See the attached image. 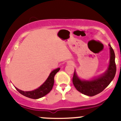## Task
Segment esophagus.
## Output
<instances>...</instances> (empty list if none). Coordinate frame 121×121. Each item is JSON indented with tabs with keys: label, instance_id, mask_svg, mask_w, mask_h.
I'll use <instances>...</instances> for the list:
<instances>
[{
	"label": "esophagus",
	"instance_id": "obj_1",
	"mask_svg": "<svg viewBox=\"0 0 121 121\" xmlns=\"http://www.w3.org/2000/svg\"><path fill=\"white\" fill-rule=\"evenodd\" d=\"M67 64H69V65H73V63L72 61H68L67 62Z\"/></svg>",
	"mask_w": 121,
	"mask_h": 121
}]
</instances>
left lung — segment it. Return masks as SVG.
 Returning <instances> with one entry per match:
<instances>
[{
	"label": "left lung",
	"instance_id": "8db88e82",
	"mask_svg": "<svg viewBox=\"0 0 121 121\" xmlns=\"http://www.w3.org/2000/svg\"><path fill=\"white\" fill-rule=\"evenodd\" d=\"M110 60L108 69L104 74L98 77L94 78L91 80H81L74 71L73 78V82L77 91L86 95L92 97L102 92L114 78L116 74L115 53L110 44Z\"/></svg>",
	"mask_w": 121,
	"mask_h": 121
}]
</instances>
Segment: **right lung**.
<instances>
[{
  "mask_svg": "<svg viewBox=\"0 0 121 121\" xmlns=\"http://www.w3.org/2000/svg\"><path fill=\"white\" fill-rule=\"evenodd\" d=\"M60 69V68H58L52 71L46 81L40 87L36 90L30 91H24L19 90L16 87H15L16 89L21 94L25 97H28V98L31 99H39L41 98L49 93L51 90H52L54 85V76L56 73L59 71Z\"/></svg>",
  "mask_w": 121,
  "mask_h": 121,
  "instance_id": "obj_1",
  "label": "right lung"
}]
</instances>
